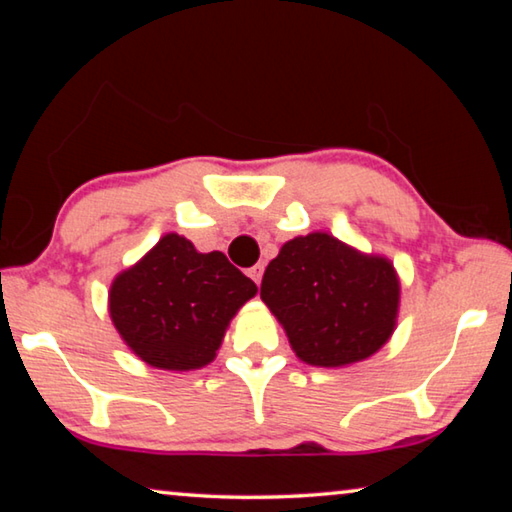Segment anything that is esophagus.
<instances>
[{
  "mask_svg": "<svg viewBox=\"0 0 512 512\" xmlns=\"http://www.w3.org/2000/svg\"><path fill=\"white\" fill-rule=\"evenodd\" d=\"M248 275L253 277V282H255V284L262 282V275H264V264H255L253 268H248Z\"/></svg>",
  "mask_w": 512,
  "mask_h": 512,
  "instance_id": "obj_1",
  "label": "esophagus"
}]
</instances>
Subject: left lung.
<instances>
[{
  "label": "left lung",
  "instance_id": "1",
  "mask_svg": "<svg viewBox=\"0 0 512 512\" xmlns=\"http://www.w3.org/2000/svg\"><path fill=\"white\" fill-rule=\"evenodd\" d=\"M400 293L391 259L316 230L280 248L266 266L259 296L300 361L345 368L366 361L391 339Z\"/></svg>",
  "mask_w": 512,
  "mask_h": 512
}]
</instances>
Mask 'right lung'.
Listing matches in <instances>:
<instances>
[{
  "label": "right lung",
  "mask_w": 512,
  "mask_h": 512,
  "mask_svg": "<svg viewBox=\"0 0 512 512\" xmlns=\"http://www.w3.org/2000/svg\"><path fill=\"white\" fill-rule=\"evenodd\" d=\"M255 296L257 284L221 250L198 253L187 237L167 232L115 275L108 314L146 366L187 372L216 359L230 320Z\"/></svg>",
  "instance_id": "obj_1"
}]
</instances>
